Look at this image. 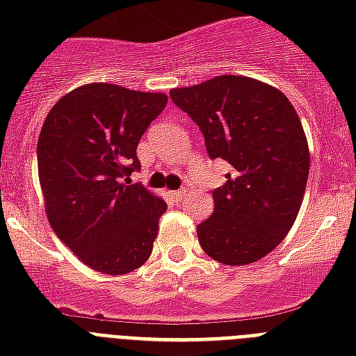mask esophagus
I'll return each mask as SVG.
<instances>
[{
	"label": "esophagus",
	"mask_w": 356,
	"mask_h": 356,
	"mask_svg": "<svg viewBox=\"0 0 356 356\" xmlns=\"http://www.w3.org/2000/svg\"><path fill=\"white\" fill-rule=\"evenodd\" d=\"M173 195H175L177 200H183L184 195H186V188H181V190H177V192H173Z\"/></svg>",
	"instance_id": "1"
}]
</instances>
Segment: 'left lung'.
<instances>
[{"label": "left lung", "instance_id": "obj_1", "mask_svg": "<svg viewBox=\"0 0 356 356\" xmlns=\"http://www.w3.org/2000/svg\"><path fill=\"white\" fill-rule=\"evenodd\" d=\"M170 96L200 125L211 159L231 164L212 192V216L197 225L201 248L222 264H253L284 240L303 203L310 151L301 120L281 90L243 75Z\"/></svg>", "mask_w": 356, "mask_h": 356}]
</instances>
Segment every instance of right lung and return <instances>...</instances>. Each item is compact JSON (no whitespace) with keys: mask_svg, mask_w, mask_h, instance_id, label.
<instances>
[{"mask_svg":"<svg viewBox=\"0 0 356 356\" xmlns=\"http://www.w3.org/2000/svg\"><path fill=\"white\" fill-rule=\"evenodd\" d=\"M162 92L90 83L58 99L38 136L47 222L92 270L123 275L153 251L166 201L140 184L136 145L164 111Z\"/></svg>","mask_w":356,"mask_h":356,"instance_id":"1","label":"right lung"}]
</instances>
